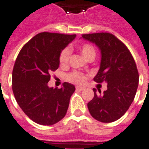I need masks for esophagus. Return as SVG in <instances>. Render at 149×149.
<instances>
[{
	"instance_id": "obj_1",
	"label": "esophagus",
	"mask_w": 149,
	"mask_h": 149,
	"mask_svg": "<svg viewBox=\"0 0 149 149\" xmlns=\"http://www.w3.org/2000/svg\"><path fill=\"white\" fill-rule=\"evenodd\" d=\"M76 89H77V91H84V87L82 86H76Z\"/></svg>"
}]
</instances>
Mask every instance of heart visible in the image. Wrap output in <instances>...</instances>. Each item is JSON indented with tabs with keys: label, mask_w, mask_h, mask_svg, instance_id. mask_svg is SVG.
Instances as JSON below:
<instances>
[{
	"label": "heart",
	"mask_w": 149,
	"mask_h": 149,
	"mask_svg": "<svg viewBox=\"0 0 149 149\" xmlns=\"http://www.w3.org/2000/svg\"><path fill=\"white\" fill-rule=\"evenodd\" d=\"M80 52L82 55L87 59L91 57H95L96 51L94 48L90 44H84L80 47ZM70 49L65 48L63 51L61 52L59 56V62L62 65L66 64L69 61V58L70 56ZM69 79L75 83H83L85 80V77L84 75L78 73V72H72L69 76Z\"/></svg>",
	"instance_id": "heart-1"
}]
</instances>
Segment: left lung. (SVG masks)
Here are the masks:
<instances>
[{
  "instance_id": "1",
  "label": "left lung",
  "mask_w": 149,
  "mask_h": 149,
  "mask_svg": "<svg viewBox=\"0 0 149 149\" xmlns=\"http://www.w3.org/2000/svg\"><path fill=\"white\" fill-rule=\"evenodd\" d=\"M84 40L95 44L100 51V69L93 80L105 82L107 89H93L94 97L87 104L91 116L100 122L110 123L121 118L134 100L139 86L136 64L125 45L112 34H85Z\"/></svg>"
}]
</instances>
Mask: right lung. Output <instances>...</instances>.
<instances>
[{"label":"right lung","instance_id":"obj_1","mask_svg":"<svg viewBox=\"0 0 149 149\" xmlns=\"http://www.w3.org/2000/svg\"><path fill=\"white\" fill-rule=\"evenodd\" d=\"M76 35L42 32L20 51L12 72L15 100L31 120L41 125L58 122L67 112L75 86L63 83L60 89L49 87L50 73L59 65V56Z\"/></svg>","mask_w":149,"mask_h":149}]
</instances>
